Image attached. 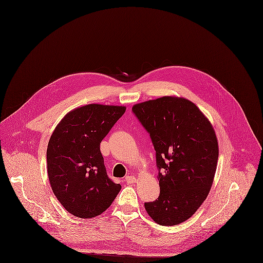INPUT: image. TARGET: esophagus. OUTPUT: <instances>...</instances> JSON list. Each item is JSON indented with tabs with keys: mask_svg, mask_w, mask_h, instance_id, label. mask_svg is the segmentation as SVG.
Instances as JSON below:
<instances>
[{
	"mask_svg": "<svg viewBox=\"0 0 263 263\" xmlns=\"http://www.w3.org/2000/svg\"><path fill=\"white\" fill-rule=\"evenodd\" d=\"M125 181H126L127 184H133V183H136L137 179L134 176H127L125 178Z\"/></svg>",
	"mask_w": 263,
	"mask_h": 263,
	"instance_id": "obj_1",
	"label": "esophagus"
}]
</instances>
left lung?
Instances as JSON below:
<instances>
[{
    "mask_svg": "<svg viewBox=\"0 0 263 263\" xmlns=\"http://www.w3.org/2000/svg\"><path fill=\"white\" fill-rule=\"evenodd\" d=\"M149 133L157 156L159 196L144 203L160 226L190 218L206 199L213 183L218 144L210 120L184 98L162 97L132 107Z\"/></svg>",
    "mask_w": 263,
    "mask_h": 263,
    "instance_id": "1",
    "label": "left lung"
}]
</instances>
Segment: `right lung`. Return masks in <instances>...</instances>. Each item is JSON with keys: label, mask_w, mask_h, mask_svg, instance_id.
Here are the masks:
<instances>
[{"label": "right lung", "mask_w": 263, "mask_h": 263, "mask_svg": "<svg viewBox=\"0 0 263 263\" xmlns=\"http://www.w3.org/2000/svg\"><path fill=\"white\" fill-rule=\"evenodd\" d=\"M126 106L90 104L70 110L57 125L47 149L48 176L64 209L81 218L100 215L121 190L106 175L101 142Z\"/></svg>", "instance_id": "1"}]
</instances>
